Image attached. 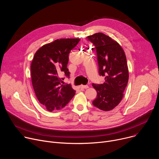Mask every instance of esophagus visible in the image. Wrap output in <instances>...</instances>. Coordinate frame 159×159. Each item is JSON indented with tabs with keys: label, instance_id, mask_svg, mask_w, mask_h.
Returning <instances> with one entry per match:
<instances>
[{
	"label": "esophagus",
	"instance_id": "esophagus-1",
	"mask_svg": "<svg viewBox=\"0 0 159 159\" xmlns=\"http://www.w3.org/2000/svg\"><path fill=\"white\" fill-rule=\"evenodd\" d=\"M80 88L82 89H87L89 88V86L88 85H81L80 86Z\"/></svg>",
	"mask_w": 159,
	"mask_h": 159
}]
</instances>
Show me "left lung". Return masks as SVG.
I'll return each mask as SVG.
<instances>
[{
  "instance_id": "1",
  "label": "left lung",
  "mask_w": 159,
  "mask_h": 159,
  "mask_svg": "<svg viewBox=\"0 0 159 159\" xmlns=\"http://www.w3.org/2000/svg\"><path fill=\"white\" fill-rule=\"evenodd\" d=\"M97 52L99 74L104 76L102 84L93 83L97 95L93 105L103 111H110L121 101L129 80L127 58L120 45L103 33L87 38Z\"/></svg>"
}]
</instances>
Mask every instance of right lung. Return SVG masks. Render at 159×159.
I'll list each match as a JSON object with an SVG mask.
<instances>
[{
	"label": "right lung",
	"mask_w": 159,
	"mask_h": 159,
	"mask_svg": "<svg viewBox=\"0 0 159 159\" xmlns=\"http://www.w3.org/2000/svg\"><path fill=\"white\" fill-rule=\"evenodd\" d=\"M80 41L57 39L41 47L34 55L31 63L32 86L39 102L49 111L63 108L75 95L70 84H62L64 78L60 75L69 78V55Z\"/></svg>",
	"instance_id": "1"
}]
</instances>
